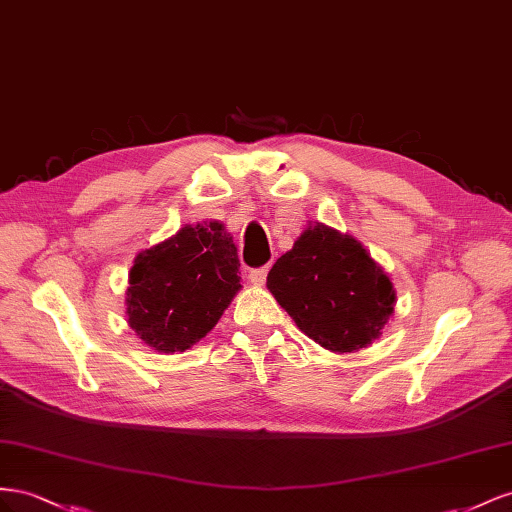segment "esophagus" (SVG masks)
I'll return each mask as SVG.
<instances>
[{"instance_id": "obj_1", "label": "esophagus", "mask_w": 512, "mask_h": 512, "mask_svg": "<svg viewBox=\"0 0 512 512\" xmlns=\"http://www.w3.org/2000/svg\"><path fill=\"white\" fill-rule=\"evenodd\" d=\"M268 279V266H261V268H255L248 272V281H251L253 285H264Z\"/></svg>"}]
</instances>
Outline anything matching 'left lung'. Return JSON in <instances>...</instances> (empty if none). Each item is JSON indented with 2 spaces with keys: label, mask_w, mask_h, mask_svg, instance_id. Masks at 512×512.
Segmentation results:
<instances>
[{
  "label": "left lung",
  "mask_w": 512,
  "mask_h": 512,
  "mask_svg": "<svg viewBox=\"0 0 512 512\" xmlns=\"http://www.w3.org/2000/svg\"><path fill=\"white\" fill-rule=\"evenodd\" d=\"M268 289L296 326L332 352H356L382 334L394 289L362 244L326 225L306 229L276 259Z\"/></svg>",
  "instance_id": "obj_1"
}]
</instances>
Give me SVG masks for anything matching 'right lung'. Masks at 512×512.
I'll use <instances>...</instances> for the list:
<instances>
[{"mask_svg": "<svg viewBox=\"0 0 512 512\" xmlns=\"http://www.w3.org/2000/svg\"><path fill=\"white\" fill-rule=\"evenodd\" d=\"M240 259L223 223L186 225L137 255L128 324L158 352H184L216 326L238 294Z\"/></svg>", "mask_w": 512, "mask_h": 512, "instance_id": "right-lung-1", "label": "right lung"}]
</instances>
